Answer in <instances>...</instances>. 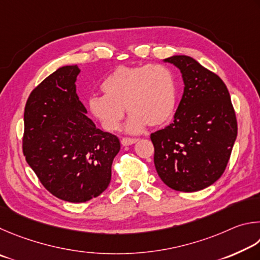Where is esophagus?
<instances>
[{
  "label": "esophagus",
  "mask_w": 260,
  "mask_h": 260,
  "mask_svg": "<svg viewBox=\"0 0 260 260\" xmlns=\"http://www.w3.org/2000/svg\"><path fill=\"white\" fill-rule=\"evenodd\" d=\"M138 139L136 138H122L121 139V144L123 146H127V145H133L135 143H137Z\"/></svg>",
  "instance_id": "34e87169"
}]
</instances>
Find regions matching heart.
Masks as SVG:
<instances>
[{"mask_svg":"<svg viewBox=\"0 0 260 260\" xmlns=\"http://www.w3.org/2000/svg\"><path fill=\"white\" fill-rule=\"evenodd\" d=\"M104 95H92L89 108L106 131L121 127L125 108L130 114L126 129L138 134L146 127L167 124L177 105V82L163 65L121 66L103 81Z\"/></svg>","mask_w":260,"mask_h":260,"instance_id":"heart-1","label":"heart"}]
</instances>
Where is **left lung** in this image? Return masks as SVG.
Segmentation results:
<instances>
[{"label":"left lung","mask_w":260,"mask_h":260,"mask_svg":"<svg viewBox=\"0 0 260 260\" xmlns=\"http://www.w3.org/2000/svg\"><path fill=\"white\" fill-rule=\"evenodd\" d=\"M165 61L179 68L185 88L174 122L151 135L154 165L170 188L197 192L224 174L238 136V121L219 76L188 56Z\"/></svg>","instance_id":"left-lung-1"}]
</instances>
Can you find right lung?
Returning a JSON list of instances; mask_svg holds the SVG:
<instances>
[{
    "label": "right lung",
    "mask_w": 260,
    "mask_h": 260,
    "mask_svg": "<svg viewBox=\"0 0 260 260\" xmlns=\"http://www.w3.org/2000/svg\"><path fill=\"white\" fill-rule=\"evenodd\" d=\"M76 65L58 68L31 91L24 112L22 152L45 189L80 203L107 188L120 151L115 135L85 115L76 93Z\"/></svg>",
    "instance_id": "obj_1"
}]
</instances>
